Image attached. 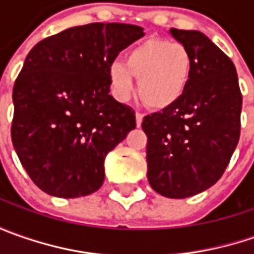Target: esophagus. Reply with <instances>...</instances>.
Here are the masks:
<instances>
[{
  "instance_id": "34e87169",
  "label": "esophagus",
  "mask_w": 254,
  "mask_h": 254,
  "mask_svg": "<svg viewBox=\"0 0 254 254\" xmlns=\"http://www.w3.org/2000/svg\"><path fill=\"white\" fill-rule=\"evenodd\" d=\"M142 119H144V114H141V113H135V123H137V127L141 126Z\"/></svg>"
}]
</instances>
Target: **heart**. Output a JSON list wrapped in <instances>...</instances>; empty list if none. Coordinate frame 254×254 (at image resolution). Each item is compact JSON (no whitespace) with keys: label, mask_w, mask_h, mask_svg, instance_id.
I'll use <instances>...</instances> for the list:
<instances>
[{"label":"heart","mask_w":254,"mask_h":254,"mask_svg":"<svg viewBox=\"0 0 254 254\" xmlns=\"http://www.w3.org/2000/svg\"><path fill=\"white\" fill-rule=\"evenodd\" d=\"M192 73V59L180 44L147 41L132 48L126 64H110L109 79L119 100H127L134 90L132 77L138 79V97L147 107L164 110L180 100L187 90Z\"/></svg>","instance_id":"1"}]
</instances>
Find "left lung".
<instances>
[{
	"instance_id": "1",
	"label": "left lung",
	"mask_w": 254,
	"mask_h": 254,
	"mask_svg": "<svg viewBox=\"0 0 254 254\" xmlns=\"http://www.w3.org/2000/svg\"><path fill=\"white\" fill-rule=\"evenodd\" d=\"M190 55L184 96L145 116L147 178L155 192L182 199L210 188L223 175L240 137L242 93L233 62L199 31L171 28Z\"/></svg>"
}]
</instances>
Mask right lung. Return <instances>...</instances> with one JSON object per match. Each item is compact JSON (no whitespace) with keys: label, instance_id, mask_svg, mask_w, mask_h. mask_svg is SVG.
Segmentation results:
<instances>
[{"label":"right lung","instance_id":"add662e5","mask_svg":"<svg viewBox=\"0 0 254 254\" xmlns=\"http://www.w3.org/2000/svg\"><path fill=\"white\" fill-rule=\"evenodd\" d=\"M142 36L137 25L94 22L31 49L14 84L11 138L39 190L79 198L102 187L106 155L135 128L134 110L109 94V69Z\"/></svg>","mask_w":254,"mask_h":254}]
</instances>
